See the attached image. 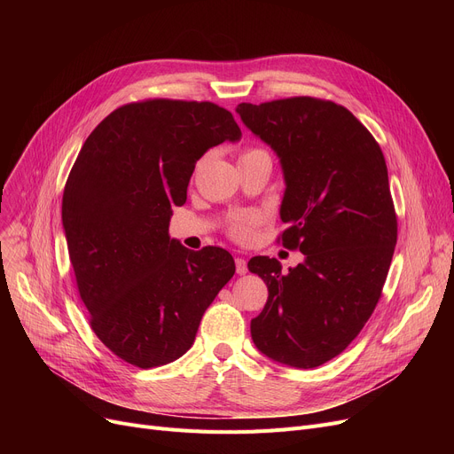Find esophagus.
Instances as JSON below:
<instances>
[{"label": "esophagus", "mask_w": 454, "mask_h": 454, "mask_svg": "<svg viewBox=\"0 0 454 454\" xmlns=\"http://www.w3.org/2000/svg\"><path fill=\"white\" fill-rule=\"evenodd\" d=\"M235 270H237V274H239V276L247 274V272H248L247 259H243V257H237V259H235Z\"/></svg>", "instance_id": "esophagus-1"}]
</instances>
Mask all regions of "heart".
Instances as JSON below:
<instances>
[{
	"mask_svg": "<svg viewBox=\"0 0 454 454\" xmlns=\"http://www.w3.org/2000/svg\"><path fill=\"white\" fill-rule=\"evenodd\" d=\"M257 153H265V151L263 149H247L241 156L257 154ZM261 224H263V217H261L259 213H248V215H241V217L231 219L226 231L235 243L248 245L255 239V231Z\"/></svg>",
	"mask_w": 454,
	"mask_h": 454,
	"instance_id": "b5f03b06",
	"label": "heart"
}]
</instances>
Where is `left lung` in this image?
I'll return each instance as SVG.
<instances>
[{
  "mask_svg": "<svg viewBox=\"0 0 454 454\" xmlns=\"http://www.w3.org/2000/svg\"><path fill=\"white\" fill-rule=\"evenodd\" d=\"M237 112L281 160L278 243L305 255L289 272L274 257L250 259L269 287L252 340L278 363L317 368L353 342L383 294L397 241L387 161L359 119L327 99L241 103Z\"/></svg>",
  "mask_w": 454,
  "mask_h": 454,
  "instance_id": "1",
  "label": "left lung"
}]
</instances>
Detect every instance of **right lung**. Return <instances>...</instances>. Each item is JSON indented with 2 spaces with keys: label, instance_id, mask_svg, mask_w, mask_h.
Returning <instances> with one entry per match:
<instances>
[{
  "label": "right lung",
  "instance_id": "obj_1",
  "mask_svg": "<svg viewBox=\"0 0 454 454\" xmlns=\"http://www.w3.org/2000/svg\"><path fill=\"white\" fill-rule=\"evenodd\" d=\"M239 137L219 105L145 99L106 115L71 167L62 224L79 296L98 339L132 366L182 356L235 274L224 248L187 250L167 230L197 160Z\"/></svg>",
  "mask_w": 454,
  "mask_h": 454
}]
</instances>
